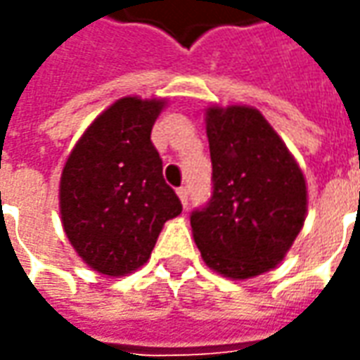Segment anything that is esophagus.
Instances as JSON below:
<instances>
[{"label": "esophagus", "instance_id": "esophagus-1", "mask_svg": "<svg viewBox=\"0 0 360 360\" xmlns=\"http://www.w3.org/2000/svg\"><path fill=\"white\" fill-rule=\"evenodd\" d=\"M176 194H178V198H180V202H182V205H188V188L186 186H180L178 190H176Z\"/></svg>", "mask_w": 360, "mask_h": 360}]
</instances>
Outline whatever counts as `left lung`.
Returning a JSON list of instances; mask_svg holds the SVG:
<instances>
[{
	"label": "left lung",
	"instance_id": "left-lung-1",
	"mask_svg": "<svg viewBox=\"0 0 360 360\" xmlns=\"http://www.w3.org/2000/svg\"><path fill=\"white\" fill-rule=\"evenodd\" d=\"M213 192L190 215L204 262L247 280L278 266L304 227L308 188L284 141L259 109H205Z\"/></svg>",
	"mask_w": 360,
	"mask_h": 360
}]
</instances>
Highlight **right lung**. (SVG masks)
Instances as JSON below:
<instances>
[{
	"label": "right lung",
	"instance_id": "obj_1",
	"mask_svg": "<svg viewBox=\"0 0 360 360\" xmlns=\"http://www.w3.org/2000/svg\"><path fill=\"white\" fill-rule=\"evenodd\" d=\"M166 100L111 103L72 148L60 176V219L74 251L105 276L141 269L165 223L182 212L150 141Z\"/></svg>",
	"mask_w": 360,
	"mask_h": 360
}]
</instances>
